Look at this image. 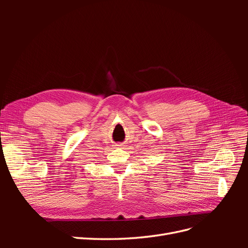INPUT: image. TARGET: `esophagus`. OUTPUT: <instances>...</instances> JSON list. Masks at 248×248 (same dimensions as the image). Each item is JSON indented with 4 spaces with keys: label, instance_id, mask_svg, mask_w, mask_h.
Instances as JSON below:
<instances>
[{
    "label": "esophagus",
    "instance_id": "34e87169",
    "mask_svg": "<svg viewBox=\"0 0 248 248\" xmlns=\"http://www.w3.org/2000/svg\"><path fill=\"white\" fill-rule=\"evenodd\" d=\"M117 146H123V145H117Z\"/></svg>",
    "mask_w": 248,
    "mask_h": 248
}]
</instances>
